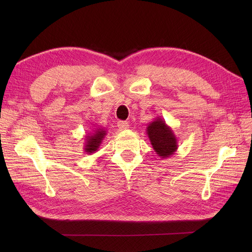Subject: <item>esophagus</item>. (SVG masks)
Instances as JSON below:
<instances>
[{"mask_svg": "<svg viewBox=\"0 0 252 252\" xmlns=\"http://www.w3.org/2000/svg\"><path fill=\"white\" fill-rule=\"evenodd\" d=\"M128 123L127 122H125V121H119L118 122V127L120 128V130H123V129H126V128H128Z\"/></svg>", "mask_w": 252, "mask_h": 252, "instance_id": "obj_1", "label": "esophagus"}]
</instances>
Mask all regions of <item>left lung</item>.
Masks as SVG:
<instances>
[{"label": "left lung", "instance_id": "8db88e82", "mask_svg": "<svg viewBox=\"0 0 252 252\" xmlns=\"http://www.w3.org/2000/svg\"><path fill=\"white\" fill-rule=\"evenodd\" d=\"M152 148L161 158H167L178 150V139L171 127L159 117L150 122L146 129Z\"/></svg>", "mask_w": 252, "mask_h": 252}]
</instances>
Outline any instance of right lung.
I'll return each mask as SVG.
<instances>
[{"label": "right lung", "instance_id": "1", "mask_svg": "<svg viewBox=\"0 0 252 252\" xmlns=\"http://www.w3.org/2000/svg\"><path fill=\"white\" fill-rule=\"evenodd\" d=\"M107 130L105 128L97 127L93 129V131L86 134L85 144H84V151L87 155H93L100 147L103 140L105 139Z\"/></svg>", "mask_w": 252, "mask_h": 252}]
</instances>
